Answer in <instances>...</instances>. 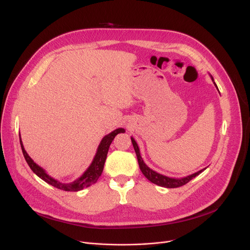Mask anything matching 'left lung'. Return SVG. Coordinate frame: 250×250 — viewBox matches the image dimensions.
Instances as JSON below:
<instances>
[{"label": "left lung", "instance_id": "1", "mask_svg": "<svg viewBox=\"0 0 250 250\" xmlns=\"http://www.w3.org/2000/svg\"><path fill=\"white\" fill-rule=\"evenodd\" d=\"M211 79L212 81L214 83V85L216 86V88L218 89L217 87V84L215 83L214 81V78L211 76ZM130 140H132V143H133V146H134V149H135V152L137 154V158H138V162H139V166H140V169L142 173L146 176L147 179H149L151 182L155 183V185L159 186V187H163V188H179V187H182L187 185V183L188 181H190L192 178H194L195 176H198L200 173H202L204 170L206 169H202L200 170V171L195 172L193 174H190L188 176H186V177H181V178H172V177H168V176H165L163 174H160L158 172L154 171L153 169H151L148 165H146V163L144 162L142 156L140 154V149H139V146L137 142L135 141V139L132 137L130 138Z\"/></svg>", "mask_w": 250, "mask_h": 250}]
</instances>
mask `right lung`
<instances>
[{"instance_id":"right-lung-1","label":"right lung","mask_w":250,"mask_h":250,"mask_svg":"<svg viewBox=\"0 0 250 250\" xmlns=\"http://www.w3.org/2000/svg\"><path fill=\"white\" fill-rule=\"evenodd\" d=\"M125 129L123 127L120 128H116L114 129L113 132L109 133L108 135H106L105 137H103V139L101 140L99 146L97 148L96 154L94 156L93 160H92L90 166L85 170V172L80 176L78 177L76 180L69 182V183H65V182H62L54 177H51L50 175L47 174V172L45 170L39 166L38 164H36L31 158L30 156L27 154V152L25 151L24 146H23V143L21 141V137H20V145H21V149L24 155V158L27 162V164L29 165V167L31 168L32 171L39 177L42 178V180H44L48 185L55 187L59 189L62 190H65V191H79V190H82L85 188L90 187L91 185H93L95 183L99 176L101 175L102 171H103V167H104V163L105 160H106V156L108 153V149L111 142L113 141V139L115 138V136L117 134H121V133H125Z\"/></svg>"}]
</instances>
